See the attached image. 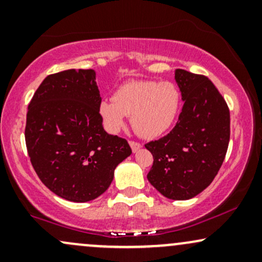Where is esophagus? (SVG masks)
Listing matches in <instances>:
<instances>
[{"instance_id": "1", "label": "esophagus", "mask_w": 262, "mask_h": 262, "mask_svg": "<svg viewBox=\"0 0 262 262\" xmlns=\"http://www.w3.org/2000/svg\"><path fill=\"white\" fill-rule=\"evenodd\" d=\"M129 145H130L132 150H133V152H137L138 150H140L141 148V144L137 143V141H129Z\"/></svg>"}]
</instances>
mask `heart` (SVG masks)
<instances>
[{
  "instance_id": "obj_1",
  "label": "heart",
  "mask_w": 262,
  "mask_h": 262,
  "mask_svg": "<svg viewBox=\"0 0 262 262\" xmlns=\"http://www.w3.org/2000/svg\"><path fill=\"white\" fill-rule=\"evenodd\" d=\"M181 108V92L171 81H129L119 86L114 98L101 101L100 116L108 132L124 128L127 116L140 137L155 139L170 130Z\"/></svg>"
}]
</instances>
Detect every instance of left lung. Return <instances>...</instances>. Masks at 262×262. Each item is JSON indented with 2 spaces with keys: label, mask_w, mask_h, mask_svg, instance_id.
Masks as SVG:
<instances>
[{
  "label": "left lung",
  "mask_w": 262,
  "mask_h": 262,
  "mask_svg": "<svg viewBox=\"0 0 262 262\" xmlns=\"http://www.w3.org/2000/svg\"><path fill=\"white\" fill-rule=\"evenodd\" d=\"M183 101L175 128L145 145L154 158L148 180L166 198H193L214 180L230 138V113L208 77L176 69Z\"/></svg>",
  "instance_id": "1"
}]
</instances>
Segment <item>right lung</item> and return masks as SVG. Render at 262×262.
<instances>
[{"label": "right lung", "instance_id": "obj_1", "mask_svg": "<svg viewBox=\"0 0 262 262\" xmlns=\"http://www.w3.org/2000/svg\"><path fill=\"white\" fill-rule=\"evenodd\" d=\"M100 103L95 70L71 69L45 77L28 106L26 144L33 167L50 191L71 202L101 196L132 154L127 140L103 129Z\"/></svg>", "mask_w": 262, "mask_h": 262}]
</instances>
